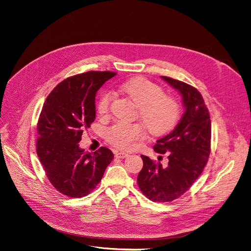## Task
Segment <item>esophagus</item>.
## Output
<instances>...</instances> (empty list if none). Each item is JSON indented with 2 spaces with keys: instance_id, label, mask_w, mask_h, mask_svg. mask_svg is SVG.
<instances>
[{
  "instance_id": "1",
  "label": "esophagus",
  "mask_w": 251,
  "mask_h": 251,
  "mask_svg": "<svg viewBox=\"0 0 251 251\" xmlns=\"http://www.w3.org/2000/svg\"><path fill=\"white\" fill-rule=\"evenodd\" d=\"M115 157L116 158H119V159H124L126 157H128V154L125 153V152H115Z\"/></svg>"
}]
</instances>
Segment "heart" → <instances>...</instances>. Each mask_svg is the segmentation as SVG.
I'll return each mask as SVG.
<instances>
[{"label":"heart","instance_id":"heart-1","mask_svg":"<svg viewBox=\"0 0 251 251\" xmlns=\"http://www.w3.org/2000/svg\"><path fill=\"white\" fill-rule=\"evenodd\" d=\"M118 91L129 96L139 107L138 115L144 123L116 121L106 130V139L110 144L121 150H133L138 142L145 139L146 128L153 135L160 136L171 131L180 117L177 101L164 94L163 89L152 81L137 77L116 84ZM114 94L111 90L103 91L97 101L100 115H108Z\"/></svg>","mask_w":251,"mask_h":251}]
</instances>
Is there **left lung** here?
<instances>
[{
    "label": "left lung",
    "mask_w": 251,
    "mask_h": 251,
    "mask_svg": "<svg viewBox=\"0 0 251 251\" xmlns=\"http://www.w3.org/2000/svg\"><path fill=\"white\" fill-rule=\"evenodd\" d=\"M162 78L182 94L185 113L176 128L154 145L156 153L168 156L167 166L142 155L137 182L150 201L167 202L183 196L202 173L210 153L211 124L197 88L168 76Z\"/></svg>",
    "instance_id": "left-lung-1"
}]
</instances>
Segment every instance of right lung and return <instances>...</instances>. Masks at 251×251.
<instances>
[{"mask_svg": "<svg viewBox=\"0 0 251 251\" xmlns=\"http://www.w3.org/2000/svg\"><path fill=\"white\" fill-rule=\"evenodd\" d=\"M112 71H87L67 77L47 97L38 121L37 153L50 184L62 195L82 198L100 183L113 153L79 148L83 131L95 119V95Z\"/></svg>", "mask_w": 251, "mask_h": 251, "instance_id": "right-lung-1", "label": "right lung"}]
</instances>
